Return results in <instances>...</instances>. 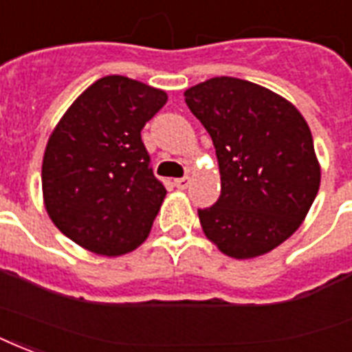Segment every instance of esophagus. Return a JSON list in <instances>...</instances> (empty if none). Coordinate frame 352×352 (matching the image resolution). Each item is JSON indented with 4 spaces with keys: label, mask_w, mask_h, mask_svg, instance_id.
Returning <instances> with one entry per match:
<instances>
[{
    "label": "esophagus",
    "mask_w": 352,
    "mask_h": 352,
    "mask_svg": "<svg viewBox=\"0 0 352 352\" xmlns=\"http://www.w3.org/2000/svg\"><path fill=\"white\" fill-rule=\"evenodd\" d=\"M189 184H191V178H189V176H184V178L174 179V186L178 187V189H187V187H189Z\"/></svg>",
    "instance_id": "obj_1"
}]
</instances>
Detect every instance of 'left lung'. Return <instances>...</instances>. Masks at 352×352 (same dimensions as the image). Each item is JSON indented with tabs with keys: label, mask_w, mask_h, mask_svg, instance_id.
I'll use <instances>...</instances> for the list:
<instances>
[{
	"label": "left lung",
	"mask_w": 352,
	"mask_h": 352,
	"mask_svg": "<svg viewBox=\"0 0 352 352\" xmlns=\"http://www.w3.org/2000/svg\"><path fill=\"white\" fill-rule=\"evenodd\" d=\"M184 96L210 133L221 170V197L198 210L206 237L236 260L271 252L297 232L321 184L305 116L276 92L228 76Z\"/></svg>",
	"instance_id": "1"
}]
</instances>
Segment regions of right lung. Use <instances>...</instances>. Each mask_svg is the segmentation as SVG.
Returning <instances> with one entry per match:
<instances>
[{
    "mask_svg": "<svg viewBox=\"0 0 352 352\" xmlns=\"http://www.w3.org/2000/svg\"><path fill=\"white\" fill-rule=\"evenodd\" d=\"M165 104L161 89L105 76L60 116L44 150L42 197L76 245L116 258L144 243L166 189L148 165L141 129Z\"/></svg>",
    "mask_w": 352,
    "mask_h": 352,
    "instance_id": "1",
    "label": "right lung"
}]
</instances>
